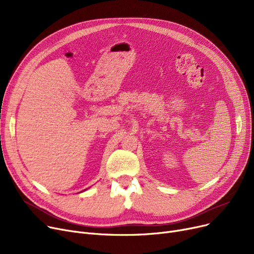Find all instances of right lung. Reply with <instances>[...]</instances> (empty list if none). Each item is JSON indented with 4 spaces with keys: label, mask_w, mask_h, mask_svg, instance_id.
Listing matches in <instances>:
<instances>
[{
    "label": "right lung",
    "mask_w": 254,
    "mask_h": 254,
    "mask_svg": "<svg viewBox=\"0 0 254 254\" xmlns=\"http://www.w3.org/2000/svg\"><path fill=\"white\" fill-rule=\"evenodd\" d=\"M86 190H87V189H86Z\"/></svg>",
    "instance_id": "1"
}]
</instances>
